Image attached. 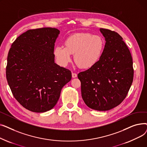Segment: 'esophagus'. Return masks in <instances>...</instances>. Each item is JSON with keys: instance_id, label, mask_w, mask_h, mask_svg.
Segmentation results:
<instances>
[{"instance_id": "1", "label": "esophagus", "mask_w": 147, "mask_h": 147, "mask_svg": "<svg viewBox=\"0 0 147 147\" xmlns=\"http://www.w3.org/2000/svg\"><path fill=\"white\" fill-rule=\"evenodd\" d=\"M77 76H78V74H77L76 73H74V72L72 73V78H76Z\"/></svg>"}]
</instances>
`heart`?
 <instances>
[{
    "label": "heart",
    "mask_w": 147,
    "mask_h": 147,
    "mask_svg": "<svg viewBox=\"0 0 147 147\" xmlns=\"http://www.w3.org/2000/svg\"><path fill=\"white\" fill-rule=\"evenodd\" d=\"M65 47L58 45L54 48L53 55L59 64L66 66L74 54L75 63L80 68L88 69L95 65L101 58L104 47L103 38L89 33H78L68 36Z\"/></svg>",
    "instance_id": "1"
}]
</instances>
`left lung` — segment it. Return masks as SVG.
<instances>
[{
    "mask_svg": "<svg viewBox=\"0 0 147 147\" xmlns=\"http://www.w3.org/2000/svg\"><path fill=\"white\" fill-rule=\"evenodd\" d=\"M105 45L97 63L78 77L82 96L91 109L107 111L126 98L134 79L131 53L123 38L116 32L100 28Z\"/></svg>",
    "mask_w": 147,
    "mask_h": 147,
    "instance_id": "8db88e82",
    "label": "left lung"
}]
</instances>
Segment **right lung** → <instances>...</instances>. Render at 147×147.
Instances as JSON below:
<instances>
[{
	"label": "right lung",
	"instance_id": "obj_1",
	"mask_svg": "<svg viewBox=\"0 0 147 147\" xmlns=\"http://www.w3.org/2000/svg\"><path fill=\"white\" fill-rule=\"evenodd\" d=\"M60 32L45 27L27 30L12 44L7 58L6 79L17 101L35 113L51 110L71 73L55 63L53 50Z\"/></svg>",
	"mask_w": 147,
	"mask_h": 147
}]
</instances>
